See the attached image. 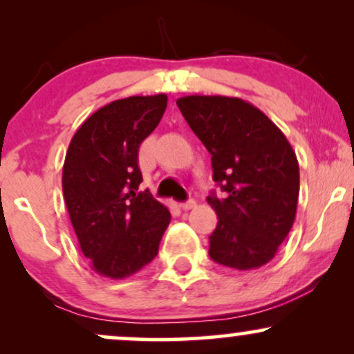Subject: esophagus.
Returning <instances> with one entry per match:
<instances>
[{
	"instance_id": "obj_1",
	"label": "esophagus",
	"mask_w": 354,
	"mask_h": 354,
	"mask_svg": "<svg viewBox=\"0 0 354 354\" xmlns=\"http://www.w3.org/2000/svg\"><path fill=\"white\" fill-rule=\"evenodd\" d=\"M181 209H193L194 208V206H196V201H194V200H188V201H185V203H181Z\"/></svg>"
}]
</instances>
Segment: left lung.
I'll list each match as a JSON object with an SVG mask.
<instances>
[{
    "instance_id": "obj_1",
    "label": "left lung",
    "mask_w": 354,
    "mask_h": 354,
    "mask_svg": "<svg viewBox=\"0 0 354 354\" xmlns=\"http://www.w3.org/2000/svg\"><path fill=\"white\" fill-rule=\"evenodd\" d=\"M211 154L223 191L206 198L218 225L209 236L213 261L234 270L266 265L290 233L299 194V166L286 136L261 109L228 96L176 101Z\"/></svg>"
}]
</instances>
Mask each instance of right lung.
<instances>
[{"mask_svg": "<svg viewBox=\"0 0 354 354\" xmlns=\"http://www.w3.org/2000/svg\"><path fill=\"white\" fill-rule=\"evenodd\" d=\"M168 96H129L100 108L73 136L63 194L83 254L101 276L123 279L151 263L171 221L148 191L138 149L161 121Z\"/></svg>", "mask_w": 354, "mask_h": 354, "instance_id": "right-lung-1", "label": "right lung"}]
</instances>
